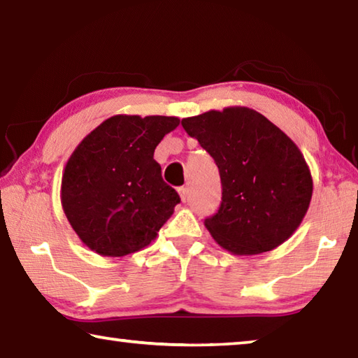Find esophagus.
Returning <instances> with one entry per match:
<instances>
[{
    "mask_svg": "<svg viewBox=\"0 0 358 358\" xmlns=\"http://www.w3.org/2000/svg\"><path fill=\"white\" fill-rule=\"evenodd\" d=\"M178 194H180V197H181V201L183 202H186V199H187V187H180L178 189Z\"/></svg>",
    "mask_w": 358,
    "mask_h": 358,
    "instance_id": "34e87169",
    "label": "esophagus"
}]
</instances>
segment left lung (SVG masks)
Instances as JSON below:
<instances>
[{
  "label": "left lung",
  "instance_id": "left-lung-1",
  "mask_svg": "<svg viewBox=\"0 0 358 358\" xmlns=\"http://www.w3.org/2000/svg\"><path fill=\"white\" fill-rule=\"evenodd\" d=\"M181 126L220 169L221 207L203 222L216 243L252 256L292 237L313 197L310 166L292 138L240 106L183 118Z\"/></svg>",
  "mask_w": 358,
  "mask_h": 358
}]
</instances>
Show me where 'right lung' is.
<instances>
[{
    "instance_id": "obj_1",
    "label": "right lung",
    "mask_w": 358,
    "mask_h": 358,
    "mask_svg": "<svg viewBox=\"0 0 358 358\" xmlns=\"http://www.w3.org/2000/svg\"><path fill=\"white\" fill-rule=\"evenodd\" d=\"M178 124L177 117L113 115L72 151L59 197L85 246L123 257L156 240L180 196L162 180L155 148Z\"/></svg>"
}]
</instances>
